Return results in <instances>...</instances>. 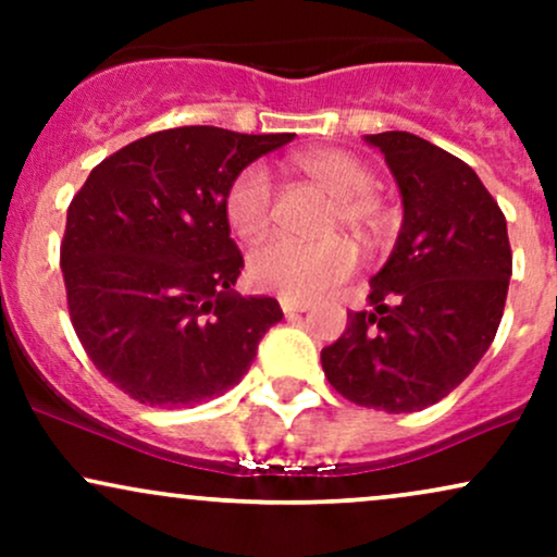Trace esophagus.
Returning a JSON list of instances; mask_svg holds the SVG:
<instances>
[{
  "label": "esophagus",
  "instance_id": "obj_1",
  "mask_svg": "<svg viewBox=\"0 0 557 557\" xmlns=\"http://www.w3.org/2000/svg\"><path fill=\"white\" fill-rule=\"evenodd\" d=\"M280 306H283L285 317H293V314H304V311H309V304H304V300L280 298Z\"/></svg>",
  "mask_w": 557,
  "mask_h": 557
}]
</instances>
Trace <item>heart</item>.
I'll return each mask as SVG.
<instances>
[{"label": "heart", "instance_id": "obj_1", "mask_svg": "<svg viewBox=\"0 0 557 557\" xmlns=\"http://www.w3.org/2000/svg\"><path fill=\"white\" fill-rule=\"evenodd\" d=\"M293 168L309 177L324 194L335 198L332 225H343L372 238L382 230V214L376 207L374 172L359 157L341 149H311L293 157ZM274 188L270 172L259 164L243 170L230 185L225 216L233 233L243 240H253L270 227ZM356 270V253L341 238L300 243L274 238L248 259V277L261 290L277 293L290 300H314L337 287Z\"/></svg>", "mask_w": 557, "mask_h": 557}]
</instances>
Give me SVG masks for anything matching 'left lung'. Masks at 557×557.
<instances>
[{
  "label": "left lung",
  "instance_id": "left-lung-1",
  "mask_svg": "<svg viewBox=\"0 0 557 557\" xmlns=\"http://www.w3.org/2000/svg\"><path fill=\"white\" fill-rule=\"evenodd\" d=\"M400 188L403 225L369 280V309L322 350L343 398L387 413L434 406L474 372L500 327L513 257L476 172L406 131L363 136Z\"/></svg>",
  "mask_w": 557,
  "mask_h": 557
}]
</instances>
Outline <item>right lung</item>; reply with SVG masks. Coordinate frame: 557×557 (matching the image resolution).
I'll return each mask as SVG.
<instances>
[{
	"instance_id": "obj_1",
	"label": "right lung",
	"mask_w": 557,
	"mask_h": 557,
	"mask_svg": "<svg viewBox=\"0 0 557 557\" xmlns=\"http://www.w3.org/2000/svg\"><path fill=\"white\" fill-rule=\"evenodd\" d=\"M293 138L172 127L91 170L67 209L60 264L75 335L114 387L194 408L243 380L283 309L233 290L243 257L225 198L253 159Z\"/></svg>"
}]
</instances>
